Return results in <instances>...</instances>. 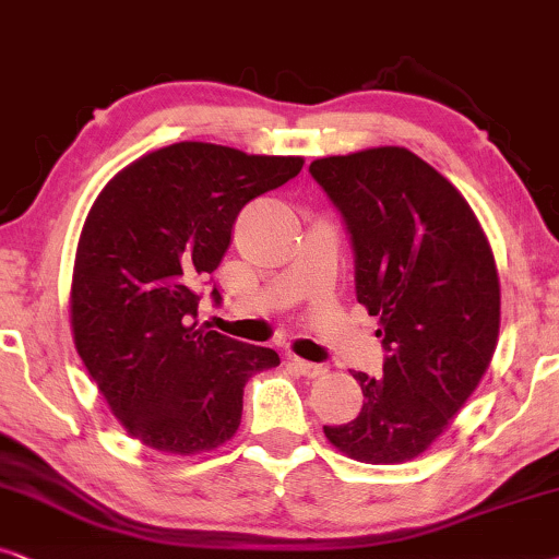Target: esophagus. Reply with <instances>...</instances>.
I'll list each match as a JSON object with an SVG mask.
<instances>
[{"mask_svg": "<svg viewBox=\"0 0 559 559\" xmlns=\"http://www.w3.org/2000/svg\"><path fill=\"white\" fill-rule=\"evenodd\" d=\"M288 362H292V366L299 370L301 376H307V378H322L326 373L324 366H319V362L301 360V357H296V355H288Z\"/></svg>", "mask_w": 559, "mask_h": 559, "instance_id": "esophagus-1", "label": "esophagus"}]
</instances>
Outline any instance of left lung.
<instances>
[{
	"label": "left lung",
	"mask_w": 559,
	"mask_h": 559,
	"mask_svg": "<svg viewBox=\"0 0 559 559\" xmlns=\"http://www.w3.org/2000/svg\"><path fill=\"white\" fill-rule=\"evenodd\" d=\"M345 222L357 301L378 319L383 376L353 373L362 408L324 427L353 460L419 457L488 370L501 322L496 260L463 193L406 147L330 155L309 166Z\"/></svg>",
	"instance_id": "obj_1"
}]
</instances>
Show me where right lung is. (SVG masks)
I'll list each match as a JSON object with an SVG mask.
<instances>
[{"instance_id":"add662e5","label":"right lung","mask_w":559,"mask_h":559,"mask_svg":"<svg viewBox=\"0 0 559 559\" xmlns=\"http://www.w3.org/2000/svg\"><path fill=\"white\" fill-rule=\"evenodd\" d=\"M301 166L294 155L176 143L130 163L96 197L73 263V342L111 414L147 448L197 455L225 444L248 378L281 362L275 349L193 319L237 214ZM212 299L222 301L217 286Z\"/></svg>"}]
</instances>
